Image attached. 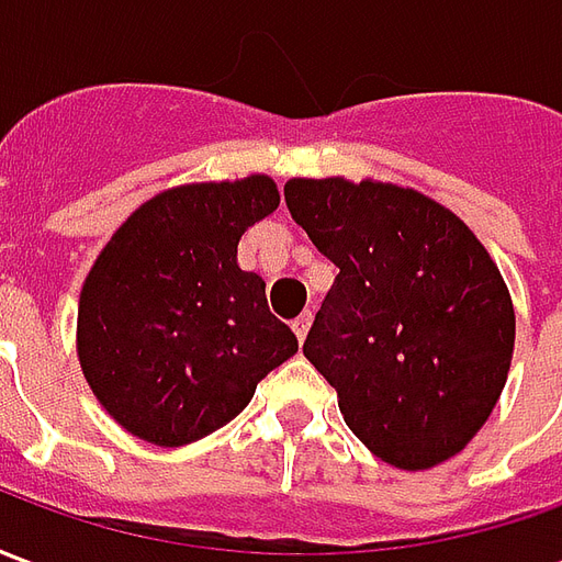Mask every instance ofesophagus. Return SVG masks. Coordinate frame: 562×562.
<instances>
[{"label": "esophagus", "mask_w": 562, "mask_h": 562, "mask_svg": "<svg viewBox=\"0 0 562 562\" xmlns=\"http://www.w3.org/2000/svg\"><path fill=\"white\" fill-rule=\"evenodd\" d=\"M310 325H313V313H301V316L294 318L292 328H294V334H297V340H304L306 330H310Z\"/></svg>", "instance_id": "obj_1"}]
</instances>
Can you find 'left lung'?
<instances>
[{"label": "left lung", "instance_id": "left-lung-1", "mask_svg": "<svg viewBox=\"0 0 562 562\" xmlns=\"http://www.w3.org/2000/svg\"><path fill=\"white\" fill-rule=\"evenodd\" d=\"M292 220L340 273L304 355L376 458L430 470L494 413L515 352L512 294L467 222L409 186L292 177Z\"/></svg>", "mask_w": 562, "mask_h": 562}]
</instances>
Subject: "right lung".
<instances>
[{"label":"right lung","instance_id":"1","mask_svg":"<svg viewBox=\"0 0 562 562\" xmlns=\"http://www.w3.org/2000/svg\"><path fill=\"white\" fill-rule=\"evenodd\" d=\"M277 207L268 173L186 183L111 234L80 289L78 361L123 430L161 448L204 439L297 352L265 280L237 265L246 228Z\"/></svg>","mask_w":562,"mask_h":562}]
</instances>
